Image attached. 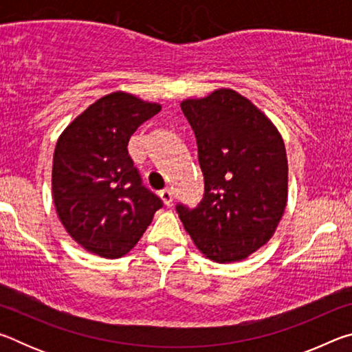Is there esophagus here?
Listing matches in <instances>:
<instances>
[{
    "instance_id": "obj_1",
    "label": "esophagus",
    "mask_w": 352,
    "mask_h": 352,
    "mask_svg": "<svg viewBox=\"0 0 352 352\" xmlns=\"http://www.w3.org/2000/svg\"><path fill=\"white\" fill-rule=\"evenodd\" d=\"M160 199L163 200V204H164L166 206H170V205H172V192H170L169 189L162 190V192H160Z\"/></svg>"
}]
</instances>
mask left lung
<instances>
[{
    "instance_id": "1",
    "label": "left lung",
    "mask_w": 352,
    "mask_h": 352,
    "mask_svg": "<svg viewBox=\"0 0 352 352\" xmlns=\"http://www.w3.org/2000/svg\"><path fill=\"white\" fill-rule=\"evenodd\" d=\"M182 111L197 140L205 192L178 217L208 259L242 261L265 245L287 204V155L272 121L230 88L186 99Z\"/></svg>"
}]
</instances>
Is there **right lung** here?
Returning <instances> with one entry per match:
<instances>
[{
	"label": "right lung",
	"mask_w": 352,
	"mask_h": 352,
	"mask_svg": "<svg viewBox=\"0 0 352 352\" xmlns=\"http://www.w3.org/2000/svg\"><path fill=\"white\" fill-rule=\"evenodd\" d=\"M162 105L116 91L63 130L52 160V199L73 239L107 259L132 250L163 201L142 184L127 146Z\"/></svg>",
	"instance_id": "1"
}]
</instances>
